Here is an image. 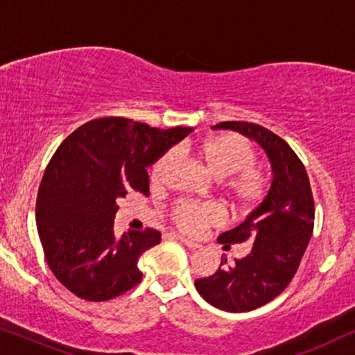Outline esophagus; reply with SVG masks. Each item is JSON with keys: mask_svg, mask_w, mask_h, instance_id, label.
I'll return each instance as SVG.
<instances>
[{"mask_svg": "<svg viewBox=\"0 0 355 355\" xmlns=\"http://www.w3.org/2000/svg\"><path fill=\"white\" fill-rule=\"evenodd\" d=\"M173 237H174V239L181 241L184 245H187V247H189V249H197V247H200V244H198V242L187 239V237H182V236H178V234H173Z\"/></svg>", "mask_w": 355, "mask_h": 355, "instance_id": "34e87169", "label": "esophagus"}]
</instances>
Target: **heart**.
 Returning a JSON list of instances; mask_svg holds the SVG:
<instances>
[{
    "label": "heart",
    "mask_w": 355,
    "mask_h": 355,
    "mask_svg": "<svg viewBox=\"0 0 355 355\" xmlns=\"http://www.w3.org/2000/svg\"><path fill=\"white\" fill-rule=\"evenodd\" d=\"M213 178L221 179V192L236 211L255 210L270 191V176L255 163V150L249 140L237 134H221L202 140L191 150ZM174 164L171 152L163 153L153 163L150 182L162 187L168 182ZM173 225L187 234H197L225 220L221 208L215 203L178 200L169 210Z\"/></svg>",
    "instance_id": "obj_1"
}]
</instances>
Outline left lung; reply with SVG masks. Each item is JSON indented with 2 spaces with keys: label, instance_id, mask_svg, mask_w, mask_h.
Segmentation results:
<instances>
[{
  "label": "left lung",
  "instance_id": "8db88e82",
  "mask_svg": "<svg viewBox=\"0 0 355 355\" xmlns=\"http://www.w3.org/2000/svg\"><path fill=\"white\" fill-rule=\"evenodd\" d=\"M213 129H232L259 142L273 168V182L265 200L218 242H252L244 259L230 263L221 257L216 273L196 281L198 294L226 312H250L268 304L288 288L313 232L315 203L304 163L288 142L260 124L226 121Z\"/></svg>",
  "mask_w": 355,
  "mask_h": 355
}]
</instances>
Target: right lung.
<instances>
[{
    "mask_svg": "<svg viewBox=\"0 0 355 355\" xmlns=\"http://www.w3.org/2000/svg\"><path fill=\"white\" fill-rule=\"evenodd\" d=\"M191 130L106 116L58 147L38 189L37 230L53 275L77 297L105 302L140 283V255L162 234L145 227L116 239L118 200L130 191L148 196L147 166Z\"/></svg>",
    "mask_w": 355,
    "mask_h": 355,
    "instance_id": "add662e5",
    "label": "right lung"
}]
</instances>
